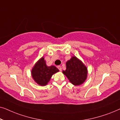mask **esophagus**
<instances>
[{
    "mask_svg": "<svg viewBox=\"0 0 120 120\" xmlns=\"http://www.w3.org/2000/svg\"><path fill=\"white\" fill-rule=\"evenodd\" d=\"M57 68H58V69L59 70H60V71H62V67L60 66H58L57 67Z\"/></svg>",
    "mask_w": 120,
    "mask_h": 120,
    "instance_id": "1",
    "label": "esophagus"
}]
</instances>
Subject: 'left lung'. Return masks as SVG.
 I'll list each match as a JSON object with an SVG mask.
<instances>
[{
	"mask_svg": "<svg viewBox=\"0 0 120 120\" xmlns=\"http://www.w3.org/2000/svg\"><path fill=\"white\" fill-rule=\"evenodd\" d=\"M62 73L72 84L79 86L86 81L88 71L83 62L74 56L66 62V70H63Z\"/></svg>",
	"mask_w": 120,
	"mask_h": 120,
	"instance_id": "left-lung-1",
	"label": "left lung"
}]
</instances>
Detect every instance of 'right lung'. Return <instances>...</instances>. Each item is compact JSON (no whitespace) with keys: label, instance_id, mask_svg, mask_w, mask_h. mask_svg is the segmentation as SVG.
Returning a JSON list of instances; mask_svg holds the SVG:
<instances>
[{"label":"right lung","instance_id":"obj_1","mask_svg":"<svg viewBox=\"0 0 120 120\" xmlns=\"http://www.w3.org/2000/svg\"><path fill=\"white\" fill-rule=\"evenodd\" d=\"M59 70L54 65L47 66L44 57L36 62L31 70L32 77L34 81L39 85L45 86L46 85L54 74Z\"/></svg>","mask_w":120,"mask_h":120}]
</instances>
